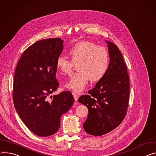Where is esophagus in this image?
Here are the masks:
<instances>
[{
  "mask_svg": "<svg viewBox=\"0 0 156 156\" xmlns=\"http://www.w3.org/2000/svg\"><path fill=\"white\" fill-rule=\"evenodd\" d=\"M73 97H74V99H75V101H77L78 100V98H79L78 95V94H75V93H73Z\"/></svg>",
  "mask_w": 156,
  "mask_h": 156,
  "instance_id": "1",
  "label": "esophagus"
}]
</instances>
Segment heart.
<instances>
[{
    "instance_id": "heart-1",
    "label": "heart",
    "mask_w": 156,
    "mask_h": 156,
    "mask_svg": "<svg viewBox=\"0 0 156 156\" xmlns=\"http://www.w3.org/2000/svg\"><path fill=\"white\" fill-rule=\"evenodd\" d=\"M68 53L72 61L60 56L56 62V68L65 75L72 73L73 65L78 64L76 68L78 72L66 83L65 87L67 89L80 93L85 88L90 80L92 82H97L107 72L109 54L103 47L87 41H80L70 48Z\"/></svg>"
}]
</instances>
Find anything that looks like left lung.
<instances>
[{
	"mask_svg": "<svg viewBox=\"0 0 156 156\" xmlns=\"http://www.w3.org/2000/svg\"><path fill=\"white\" fill-rule=\"evenodd\" d=\"M105 41L109 56L107 72L88 94L78 99L88 109L83 128L93 136L106 134L118 127L126 116L129 103V78L122 54L115 44Z\"/></svg>",
	"mask_w": 156,
	"mask_h": 156,
	"instance_id": "obj_1",
	"label": "left lung"
}]
</instances>
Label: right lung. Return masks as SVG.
Segmentation results:
<instances>
[{"instance_id":"obj_1","label":"right lung","mask_w":156,"mask_h":156,"mask_svg":"<svg viewBox=\"0 0 156 156\" xmlns=\"http://www.w3.org/2000/svg\"><path fill=\"white\" fill-rule=\"evenodd\" d=\"M63 42L60 38L36 41L23 53L14 75V106L25 126L40 137L57 132L61 116L74 102L68 91L55 94L48 100L59 85L56 62L63 50Z\"/></svg>"}]
</instances>
